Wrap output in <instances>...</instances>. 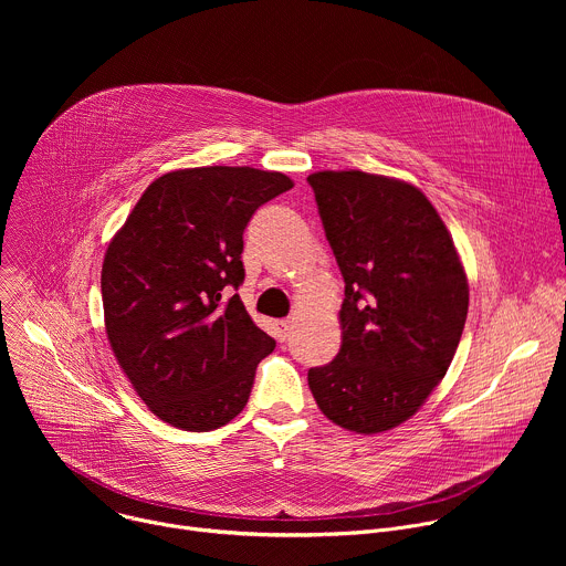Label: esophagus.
<instances>
[{
  "mask_svg": "<svg viewBox=\"0 0 566 566\" xmlns=\"http://www.w3.org/2000/svg\"><path fill=\"white\" fill-rule=\"evenodd\" d=\"M293 332V317H284V319H277V338L284 343Z\"/></svg>",
  "mask_w": 566,
  "mask_h": 566,
  "instance_id": "1",
  "label": "esophagus"
}]
</instances>
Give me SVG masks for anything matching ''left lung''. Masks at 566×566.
Instances as JSON below:
<instances>
[{"instance_id":"left-lung-1","label":"left lung","mask_w":566,"mask_h":566,"mask_svg":"<svg viewBox=\"0 0 566 566\" xmlns=\"http://www.w3.org/2000/svg\"><path fill=\"white\" fill-rule=\"evenodd\" d=\"M306 181L345 280L340 352L308 369V387L336 426L385 432L446 376L465 325L468 280L419 188L360 170Z\"/></svg>"}]
</instances>
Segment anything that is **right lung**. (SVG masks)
Wrapping results in <instances>:
<instances>
[{
  "label": "right lung",
  "mask_w": 566,
  "mask_h": 566,
  "mask_svg": "<svg viewBox=\"0 0 566 566\" xmlns=\"http://www.w3.org/2000/svg\"><path fill=\"white\" fill-rule=\"evenodd\" d=\"M293 188L282 172L190 168L143 192L105 253L101 289L114 356L145 406L175 428L208 432L249 402L275 340L237 293L244 230Z\"/></svg>",
  "instance_id": "1"
}]
</instances>
